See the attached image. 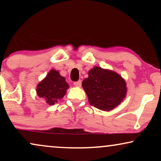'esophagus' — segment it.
Masks as SVG:
<instances>
[{
	"label": "esophagus",
	"mask_w": 161,
	"mask_h": 161,
	"mask_svg": "<svg viewBox=\"0 0 161 161\" xmlns=\"http://www.w3.org/2000/svg\"><path fill=\"white\" fill-rule=\"evenodd\" d=\"M81 81L80 80H78V81H76V82H74V86H76V87H80L81 86Z\"/></svg>",
	"instance_id": "obj_1"
}]
</instances>
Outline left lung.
Wrapping results in <instances>:
<instances>
[{
	"label": "left lung",
	"mask_w": 161,
	"mask_h": 161,
	"mask_svg": "<svg viewBox=\"0 0 161 161\" xmlns=\"http://www.w3.org/2000/svg\"><path fill=\"white\" fill-rule=\"evenodd\" d=\"M82 86L90 105L105 111L115 108L127 94L125 79L113 70L94 67L88 72Z\"/></svg>",
	"instance_id": "8db88e82"
}]
</instances>
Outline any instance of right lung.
Here are the masks:
<instances>
[{"label":"right lung","instance_id":"obj_1","mask_svg":"<svg viewBox=\"0 0 161 161\" xmlns=\"http://www.w3.org/2000/svg\"><path fill=\"white\" fill-rule=\"evenodd\" d=\"M69 84L58 70L51 69L36 86V94L45 100L48 105H53L62 99L69 89Z\"/></svg>","mask_w":161,"mask_h":161}]
</instances>
